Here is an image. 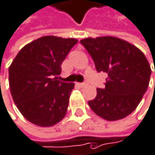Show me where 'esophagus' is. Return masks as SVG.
<instances>
[{"label": "esophagus", "mask_w": 155, "mask_h": 155, "mask_svg": "<svg viewBox=\"0 0 155 155\" xmlns=\"http://www.w3.org/2000/svg\"><path fill=\"white\" fill-rule=\"evenodd\" d=\"M78 86L79 87H81V88H84V87H86L87 85H88V83L87 82H80V83H77Z\"/></svg>", "instance_id": "obj_1"}]
</instances>
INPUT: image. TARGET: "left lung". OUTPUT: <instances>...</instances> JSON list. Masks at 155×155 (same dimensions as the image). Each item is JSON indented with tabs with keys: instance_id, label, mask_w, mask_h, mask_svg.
I'll list each match as a JSON object with an SVG mask.
<instances>
[{
	"instance_id": "left-lung-1",
	"label": "left lung",
	"mask_w": 155,
	"mask_h": 155,
	"mask_svg": "<svg viewBox=\"0 0 155 155\" xmlns=\"http://www.w3.org/2000/svg\"><path fill=\"white\" fill-rule=\"evenodd\" d=\"M80 42L91 56L97 71L108 74L106 87L97 89L96 97L89 101L92 111L106 120H117L130 114L150 81L152 71L144 53L113 36L86 38Z\"/></svg>"
}]
</instances>
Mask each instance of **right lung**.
<instances>
[{"instance_id":"obj_1","label":"right lung","mask_w":155,"mask_h":155,"mask_svg":"<svg viewBox=\"0 0 155 155\" xmlns=\"http://www.w3.org/2000/svg\"><path fill=\"white\" fill-rule=\"evenodd\" d=\"M77 42L73 38L41 37L23 47L8 67L12 98L30 122L51 127L64 117L74 83L60 81L58 76Z\"/></svg>"}]
</instances>
